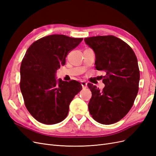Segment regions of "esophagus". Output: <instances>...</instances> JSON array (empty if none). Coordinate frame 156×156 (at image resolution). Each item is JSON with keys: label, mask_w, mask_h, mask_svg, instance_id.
<instances>
[{"label": "esophagus", "mask_w": 156, "mask_h": 156, "mask_svg": "<svg viewBox=\"0 0 156 156\" xmlns=\"http://www.w3.org/2000/svg\"><path fill=\"white\" fill-rule=\"evenodd\" d=\"M81 85L83 88H87V83L85 81H81Z\"/></svg>", "instance_id": "34e87169"}]
</instances>
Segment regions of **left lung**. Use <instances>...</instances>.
Returning <instances> with one entry per match:
<instances>
[{
    "mask_svg": "<svg viewBox=\"0 0 156 156\" xmlns=\"http://www.w3.org/2000/svg\"><path fill=\"white\" fill-rule=\"evenodd\" d=\"M96 56L98 70L105 71L103 90L92 84L88 110L99 123L109 125L127 114L139 91L140 72L135 54L126 42L114 36H98L84 39Z\"/></svg>",
    "mask_w": 156,
    "mask_h": 156,
    "instance_id": "obj_1",
    "label": "left lung"
}]
</instances>
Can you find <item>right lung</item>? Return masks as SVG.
Returning <instances> with one entry per match:
<instances>
[{"label":"right lung","instance_id":"add662e5","mask_svg":"<svg viewBox=\"0 0 156 156\" xmlns=\"http://www.w3.org/2000/svg\"><path fill=\"white\" fill-rule=\"evenodd\" d=\"M83 38L53 34L41 37L27 49L21 68L20 88L27 110L42 124L64 120L75 96L82 90L80 83L56 78V70L66 63L69 51Z\"/></svg>","mask_w":156,"mask_h":156}]
</instances>
